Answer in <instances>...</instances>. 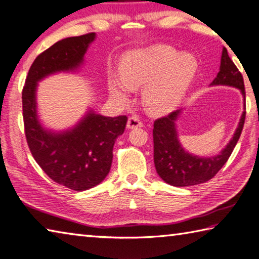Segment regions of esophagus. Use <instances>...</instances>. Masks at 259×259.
Listing matches in <instances>:
<instances>
[{
	"mask_svg": "<svg viewBox=\"0 0 259 259\" xmlns=\"http://www.w3.org/2000/svg\"><path fill=\"white\" fill-rule=\"evenodd\" d=\"M140 126H142V122L138 115H133V117H130L128 119V122H126V128L128 129L140 128Z\"/></svg>",
	"mask_w": 259,
	"mask_h": 259,
	"instance_id": "obj_1",
	"label": "esophagus"
}]
</instances>
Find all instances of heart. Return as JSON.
<instances>
[{"label": "heart", "mask_w": 259, "mask_h": 259, "mask_svg": "<svg viewBox=\"0 0 259 259\" xmlns=\"http://www.w3.org/2000/svg\"><path fill=\"white\" fill-rule=\"evenodd\" d=\"M121 76L109 79V93L128 101L131 89H141L142 104L151 114H167L179 106L194 80L198 63L189 53L157 43L128 52L121 60Z\"/></svg>", "instance_id": "heart-1"}]
</instances>
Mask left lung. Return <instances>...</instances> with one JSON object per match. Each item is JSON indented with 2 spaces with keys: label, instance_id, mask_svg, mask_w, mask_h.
Masks as SVG:
<instances>
[{
  "label": "left lung",
  "instance_id": "left-lung-1",
  "mask_svg": "<svg viewBox=\"0 0 259 259\" xmlns=\"http://www.w3.org/2000/svg\"><path fill=\"white\" fill-rule=\"evenodd\" d=\"M210 85H227L238 89L244 99V111L232 139L214 156L200 157L185 150L180 144L177 120L183 109L160 118L153 123V161L157 174L164 183L175 187H188L206 183L227 162L240 137L245 123L246 104L243 75L230 60L226 48H223L221 68Z\"/></svg>",
  "mask_w": 259,
  "mask_h": 259
}]
</instances>
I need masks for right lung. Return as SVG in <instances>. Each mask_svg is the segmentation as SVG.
<instances>
[{
	"mask_svg": "<svg viewBox=\"0 0 259 259\" xmlns=\"http://www.w3.org/2000/svg\"><path fill=\"white\" fill-rule=\"evenodd\" d=\"M95 40L96 33H89L54 43L32 63L22 91L25 137L33 158L52 180L75 191L90 189L107 177L113 145L128 118L104 117L89 109L69 129L45 128L37 114V82L60 72H76Z\"/></svg>",
	"mask_w": 259,
	"mask_h": 259,
	"instance_id": "1",
	"label": "right lung"
}]
</instances>
